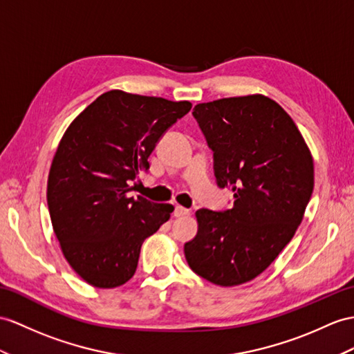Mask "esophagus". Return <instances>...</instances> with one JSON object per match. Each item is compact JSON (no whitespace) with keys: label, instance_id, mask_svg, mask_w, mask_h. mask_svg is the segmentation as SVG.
Wrapping results in <instances>:
<instances>
[{"label":"esophagus","instance_id":"34e87169","mask_svg":"<svg viewBox=\"0 0 354 354\" xmlns=\"http://www.w3.org/2000/svg\"><path fill=\"white\" fill-rule=\"evenodd\" d=\"M185 214H189V209H185V207H182V205H176L174 216L180 218V216H185Z\"/></svg>","mask_w":354,"mask_h":354}]
</instances>
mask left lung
I'll use <instances>...</instances> for the list:
<instances>
[{"mask_svg":"<svg viewBox=\"0 0 354 354\" xmlns=\"http://www.w3.org/2000/svg\"><path fill=\"white\" fill-rule=\"evenodd\" d=\"M192 115L213 151L216 185L234 192V204L196 210L185 255L198 277L240 286L295 236L313 195V158L291 117L261 94L200 103Z\"/></svg>","mask_w":354,"mask_h":354,"instance_id":"8db88e82","label":"left lung"}]
</instances>
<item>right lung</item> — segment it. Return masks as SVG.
Listing matches in <instances>:
<instances>
[{"instance_id":"1","label":"right lung","mask_w":354,"mask_h":354,"mask_svg":"<svg viewBox=\"0 0 354 354\" xmlns=\"http://www.w3.org/2000/svg\"><path fill=\"white\" fill-rule=\"evenodd\" d=\"M191 102L103 93L68 126L48 178V209L67 263L90 286H123L144 240L174 207L133 196L132 182L150 168L160 138Z\"/></svg>"}]
</instances>
